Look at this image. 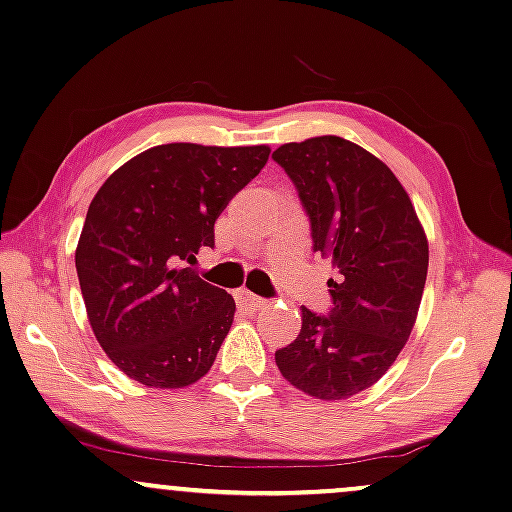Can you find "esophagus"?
Instances as JSON below:
<instances>
[{"label":"esophagus","instance_id":"esophagus-1","mask_svg":"<svg viewBox=\"0 0 512 512\" xmlns=\"http://www.w3.org/2000/svg\"><path fill=\"white\" fill-rule=\"evenodd\" d=\"M236 302H238V307L245 309V312H260V309L267 307V300L248 293V290H238Z\"/></svg>","mask_w":512,"mask_h":512}]
</instances>
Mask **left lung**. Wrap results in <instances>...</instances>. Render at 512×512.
Returning <instances> with one entry per match:
<instances>
[{
	"mask_svg": "<svg viewBox=\"0 0 512 512\" xmlns=\"http://www.w3.org/2000/svg\"><path fill=\"white\" fill-rule=\"evenodd\" d=\"M314 250L331 257V316L302 307L300 335L276 352L290 385L314 399H349L378 383L416 326L430 248L409 193L383 160L326 134L283 144Z\"/></svg>",
	"mask_w": 512,
	"mask_h": 512,
	"instance_id": "obj_1",
	"label": "left lung"
}]
</instances>
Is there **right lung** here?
I'll return each instance as SVG.
<instances>
[{
	"label": "right lung",
	"instance_id": "right-lung-1",
	"mask_svg": "<svg viewBox=\"0 0 512 512\" xmlns=\"http://www.w3.org/2000/svg\"><path fill=\"white\" fill-rule=\"evenodd\" d=\"M269 153V146H153L96 191L75 267L89 326L127 378L179 390L215 364L236 302L186 262L215 245L217 217Z\"/></svg>",
	"mask_w": 512,
	"mask_h": 512
}]
</instances>
